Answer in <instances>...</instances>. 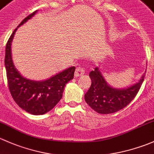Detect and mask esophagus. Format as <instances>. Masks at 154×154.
<instances>
[{
	"label": "esophagus",
	"instance_id": "1",
	"mask_svg": "<svg viewBox=\"0 0 154 154\" xmlns=\"http://www.w3.org/2000/svg\"><path fill=\"white\" fill-rule=\"evenodd\" d=\"M85 68L82 67V66H79V67H77L76 69H75V76L76 78L81 76V75H82L85 74Z\"/></svg>",
	"mask_w": 154,
	"mask_h": 154
}]
</instances>
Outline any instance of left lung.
<instances>
[{
  "instance_id": "8db88e82",
  "label": "left lung",
  "mask_w": 154,
  "mask_h": 154,
  "mask_svg": "<svg viewBox=\"0 0 154 154\" xmlns=\"http://www.w3.org/2000/svg\"><path fill=\"white\" fill-rule=\"evenodd\" d=\"M145 73L134 85L123 89L110 86L103 77L99 67L91 71L89 76L91 86L85 93V101L92 109L101 114L113 113L126 107L135 98L145 79Z\"/></svg>"
}]
</instances>
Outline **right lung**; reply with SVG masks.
Returning <instances> with one entry per match:
<instances>
[{
	"label": "right lung",
	"mask_w": 154,
	"mask_h": 154,
	"mask_svg": "<svg viewBox=\"0 0 154 154\" xmlns=\"http://www.w3.org/2000/svg\"><path fill=\"white\" fill-rule=\"evenodd\" d=\"M35 11L20 22L13 31L6 45L5 67L9 91L19 107L32 115H43L49 112L61 99L66 84L74 76L75 66L67 68L62 72L46 80L33 81L20 75L13 64L11 45L18 28L32 18Z\"/></svg>",
	"instance_id": "obj_1"
}]
</instances>
